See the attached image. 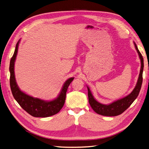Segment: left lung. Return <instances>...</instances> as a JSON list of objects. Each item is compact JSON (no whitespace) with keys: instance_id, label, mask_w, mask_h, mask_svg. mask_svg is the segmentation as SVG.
Returning a JSON list of instances; mask_svg holds the SVG:
<instances>
[{"instance_id":"left-lung-1","label":"left lung","mask_w":149,"mask_h":149,"mask_svg":"<svg viewBox=\"0 0 149 149\" xmlns=\"http://www.w3.org/2000/svg\"><path fill=\"white\" fill-rule=\"evenodd\" d=\"M135 47H136V50L139 54L140 59L141 62V71L139 76V78L136 87L133 89L131 93L129 94V95L125 96L123 98L120 99L116 101L112 102L109 104H103L100 102H97L95 99L94 98L93 94H91V91L88 87V99L89 103L90 106L92 107V109L95 111L97 114H100L102 116H116L121 114L124 112L127 108L132 104V102L135 101V100L137 97L140 90L141 89L142 84V73L143 70V59L142 56V54L139 52L136 44L134 42Z\"/></svg>"}]
</instances>
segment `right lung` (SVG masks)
<instances>
[{
	"mask_svg": "<svg viewBox=\"0 0 149 149\" xmlns=\"http://www.w3.org/2000/svg\"><path fill=\"white\" fill-rule=\"evenodd\" d=\"M19 42L20 40L16 44L15 52L10 60L9 66L10 73V85L13 97L26 112L36 118H47L57 114L64 106L68 88L74 79V78H70L66 81L59 95L52 101L42 100L38 98L33 97L22 92L17 86L14 73V64Z\"/></svg>",
	"mask_w": 149,
	"mask_h": 149,
	"instance_id": "1",
	"label": "right lung"
}]
</instances>
